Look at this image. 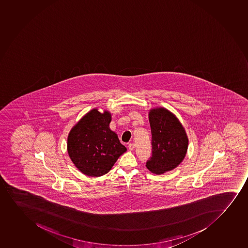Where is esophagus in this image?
<instances>
[{"mask_svg": "<svg viewBox=\"0 0 248 248\" xmlns=\"http://www.w3.org/2000/svg\"><path fill=\"white\" fill-rule=\"evenodd\" d=\"M134 148H135V144H128V149L130 150V151H133V150L134 149Z\"/></svg>", "mask_w": 248, "mask_h": 248, "instance_id": "34e87169", "label": "esophagus"}]
</instances>
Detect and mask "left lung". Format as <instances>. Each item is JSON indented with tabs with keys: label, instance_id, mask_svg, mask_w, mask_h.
<instances>
[{
	"label": "left lung",
	"instance_id": "8db88e82",
	"mask_svg": "<svg viewBox=\"0 0 248 248\" xmlns=\"http://www.w3.org/2000/svg\"><path fill=\"white\" fill-rule=\"evenodd\" d=\"M152 128V155L147 169L156 174L176 168L186 155L188 139L184 127L174 115L165 108L149 113Z\"/></svg>",
	"mask_w": 248,
	"mask_h": 248
}]
</instances>
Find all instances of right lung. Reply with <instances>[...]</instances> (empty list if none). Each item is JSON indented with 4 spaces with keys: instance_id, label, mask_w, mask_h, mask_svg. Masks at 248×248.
<instances>
[{
    "instance_id": "obj_1",
    "label": "right lung",
    "mask_w": 248,
    "mask_h": 248,
    "mask_svg": "<svg viewBox=\"0 0 248 248\" xmlns=\"http://www.w3.org/2000/svg\"><path fill=\"white\" fill-rule=\"evenodd\" d=\"M110 121L109 112L92 109L69 133L67 143L69 157L86 175H104L127 151L117 134L109 129Z\"/></svg>"
}]
</instances>
